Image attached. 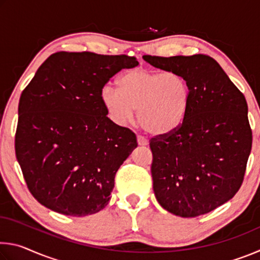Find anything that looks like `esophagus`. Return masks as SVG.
<instances>
[{
    "mask_svg": "<svg viewBox=\"0 0 260 260\" xmlns=\"http://www.w3.org/2000/svg\"><path fill=\"white\" fill-rule=\"evenodd\" d=\"M138 143L139 146H147L148 140L142 135H138Z\"/></svg>",
    "mask_w": 260,
    "mask_h": 260,
    "instance_id": "esophagus-1",
    "label": "esophagus"
}]
</instances>
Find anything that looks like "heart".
<instances>
[{"label": "heart", "instance_id": "b5f03b06", "mask_svg": "<svg viewBox=\"0 0 260 260\" xmlns=\"http://www.w3.org/2000/svg\"><path fill=\"white\" fill-rule=\"evenodd\" d=\"M119 87L107 85L101 100L109 117L117 125L133 119L152 135H169L186 120L190 91L186 79L175 72H159L136 68L124 72Z\"/></svg>", "mask_w": 260, "mask_h": 260}]
</instances>
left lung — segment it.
I'll return each mask as SVG.
<instances>
[{
	"label": "left lung",
	"instance_id": "left-lung-1",
	"mask_svg": "<svg viewBox=\"0 0 260 260\" xmlns=\"http://www.w3.org/2000/svg\"><path fill=\"white\" fill-rule=\"evenodd\" d=\"M143 59L181 74L190 91L181 127L150 140L156 199L182 218L209 213L233 199L243 182L252 146L244 95L210 56Z\"/></svg>",
	"mask_w": 260,
	"mask_h": 260
}]
</instances>
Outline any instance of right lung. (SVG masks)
Masks as SVG:
<instances>
[{"label": "right lung", "instance_id": "obj_1", "mask_svg": "<svg viewBox=\"0 0 260 260\" xmlns=\"http://www.w3.org/2000/svg\"><path fill=\"white\" fill-rule=\"evenodd\" d=\"M135 57L59 51L21 93L15 150L39 203L71 217L108 205L120 165L138 147L129 128L109 119L101 90Z\"/></svg>", "mask_w": 260, "mask_h": 260}]
</instances>
